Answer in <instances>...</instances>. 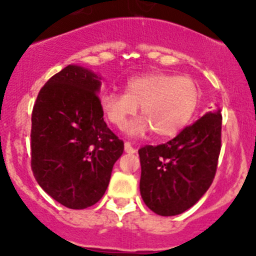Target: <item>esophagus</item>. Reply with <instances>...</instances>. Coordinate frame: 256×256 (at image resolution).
Segmentation results:
<instances>
[{
	"label": "esophagus",
	"instance_id": "obj_1",
	"mask_svg": "<svg viewBox=\"0 0 256 256\" xmlns=\"http://www.w3.org/2000/svg\"><path fill=\"white\" fill-rule=\"evenodd\" d=\"M124 150H126V152H128V154H134L136 152V148H133L130 142H126V144H124Z\"/></svg>",
	"mask_w": 256,
	"mask_h": 256
}]
</instances>
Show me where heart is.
I'll list each match as a JSON object with an SVG mask.
<instances>
[{
    "label": "heart",
    "instance_id": "obj_1",
    "mask_svg": "<svg viewBox=\"0 0 256 256\" xmlns=\"http://www.w3.org/2000/svg\"><path fill=\"white\" fill-rule=\"evenodd\" d=\"M200 97L198 83L190 76L148 73L130 78L126 94H104L100 104L108 120L116 128H123L141 106L144 116L128 126V134L141 136L154 130L160 137H172L195 115Z\"/></svg>",
    "mask_w": 256,
    "mask_h": 256
}]
</instances>
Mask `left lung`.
Returning a JSON list of instances; mask_svg holds the SVG:
<instances>
[{"label": "left lung", "mask_w": 256, "mask_h": 256, "mask_svg": "<svg viewBox=\"0 0 256 256\" xmlns=\"http://www.w3.org/2000/svg\"><path fill=\"white\" fill-rule=\"evenodd\" d=\"M220 144L218 108L206 112L166 144L140 148V191L148 209L172 216L194 206L212 183Z\"/></svg>", "instance_id": "obj_1"}]
</instances>
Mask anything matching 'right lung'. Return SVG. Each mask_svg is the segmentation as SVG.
Returning a JSON list of instances; mask_svg holds the SVG:
<instances>
[{"label":"right lung","mask_w":256,"mask_h":256,"mask_svg":"<svg viewBox=\"0 0 256 256\" xmlns=\"http://www.w3.org/2000/svg\"><path fill=\"white\" fill-rule=\"evenodd\" d=\"M101 76L68 65L40 88L32 112V170L44 192L69 209L105 194L124 144L104 122Z\"/></svg>","instance_id":"right-lung-1"}]
</instances>
